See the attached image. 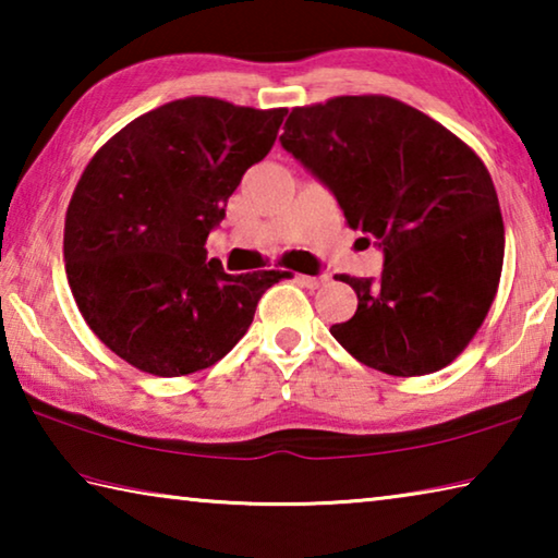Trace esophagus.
<instances>
[{"label":"esophagus","mask_w":558,"mask_h":558,"mask_svg":"<svg viewBox=\"0 0 558 558\" xmlns=\"http://www.w3.org/2000/svg\"><path fill=\"white\" fill-rule=\"evenodd\" d=\"M298 280H300L305 288L315 290V288H319V286H325V282H327L329 278H327V276H300Z\"/></svg>","instance_id":"1"}]
</instances>
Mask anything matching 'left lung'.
Returning a JSON list of instances; mask_svg holds the SVG:
<instances>
[{
  "label": "left lung",
  "instance_id": "left-lung-1",
  "mask_svg": "<svg viewBox=\"0 0 558 558\" xmlns=\"http://www.w3.org/2000/svg\"><path fill=\"white\" fill-rule=\"evenodd\" d=\"M280 143L332 189L349 229L384 248L379 280L339 276L359 305L332 337L391 376L448 366L485 323L502 276L505 223L483 159L389 96L292 108Z\"/></svg>",
  "mask_w": 558,
  "mask_h": 558
}]
</instances>
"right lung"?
I'll use <instances>...</instances> for the list:
<instances>
[{
	"label": "right lung",
	"mask_w": 558,
	"mask_h": 558,
	"mask_svg": "<svg viewBox=\"0 0 558 558\" xmlns=\"http://www.w3.org/2000/svg\"><path fill=\"white\" fill-rule=\"evenodd\" d=\"M286 112L172 100L128 122L83 169L65 211V276L86 325L135 369H209L248 332L263 292L290 276H229L204 248Z\"/></svg>",
	"instance_id": "obj_1"
}]
</instances>
